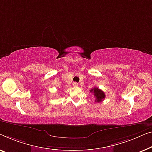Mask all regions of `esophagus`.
Segmentation results:
<instances>
[{
    "label": "esophagus",
    "mask_w": 152,
    "mask_h": 152,
    "mask_svg": "<svg viewBox=\"0 0 152 152\" xmlns=\"http://www.w3.org/2000/svg\"><path fill=\"white\" fill-rule=\"evenodd\" d=\"M72 85H73L74 87H77L78 85V84L77 83H76V82H74V83H72Z\"/></svg>",
    "instance_id": "obj_1"
}]
</instances>
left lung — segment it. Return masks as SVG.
I'll list each match as a JSON object with an SVG mask.
<instances>
[{
	"mask_svg": "<svg viewBox=\"0 0 152 152\" xmlns=\"http://www.w3.org/2000/svg\"><path fill=\"white\" fill-rule=\"evenodd\" d=\"M90 91L94 94V96L95 97V102H102L105 98V94H104V91H102L101 89H98V87H94L91 89Z\"/></svg>",
	"mask_w": 152,
	"mask_h": 152,
	"instance_id": "obj_1",
	"label": "left lung"
}]
</instances>
